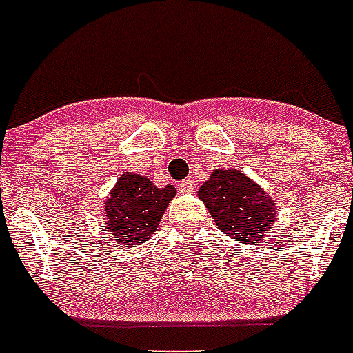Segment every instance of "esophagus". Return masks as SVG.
Here are the masks:
<instances>
[{"mask_svg": "<svg viewBox=\"0 0 353 353\" xmlns=\"http://www.w3.org/2000/svg\"><path fill=\"white\" fill-rule=\"evenodd\" d=\"M177 188H179V192H181V194H190V192H192V181H190V179H185V181L177 183Z\"/></svg>", "mask_w": 353, "mask_h": 353, "instance_id": "esophagus-1", "label": "esophagus"}]
</instances>
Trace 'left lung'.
Returning <instances> with one entry per match:
<instances>
[{
	"instance_id": "1",
	"label": "left lung",
	"mask_w": 353,
	"mask_h": 353,
	"mask_svg": "<svg viewBox=\"0 0 353 353\" xmlns=\"http://www.w3.org/2000/svg\"><path fill=\"white\" fill-rule=\"evenodd\" d=\"M199 197L216 225L243 245H254L274 228L276 203L239 170H214Z\"/></svg>"
}]
</instances>
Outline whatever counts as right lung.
<instances>
[{
	"label": "right lung",
	"instance_id": "right-lung-1",
	"mask_svg": "<svg viewBox=\"0 0 353 353\" xmlns=\"http://www.w3.org/2000/svg\"><path fill=\"white\" fill-rule=\"evenodd\" d=\"M176 188H157L145 176L123 174L110 192L105 212L107 228L117 245H141L157 230Z\"/></svg>",
	"mask_w": 353,
	"mask_h": 353
}]
</instances>
